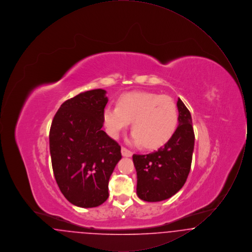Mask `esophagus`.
I'll return each instance as SVG.
<instances>
[{"instance_id":"esophagus-1","label":"esophagus","mask_w":252,"mask_h":252,"mask_svg":"<svg viewBox=\"0 0 252 252\" xmlns=\"http://www.w3.org/2000/svg\"><path fill=\"white\" fill-rule=\"evenodd\" d=\"M121 152H122V155L124 157H131L132 154H133L130 150H128V149L126 148V147H122Z\"/></svg>"}]
</instances>
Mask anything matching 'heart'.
Wrapping results in <instances>:
<instances>
[{
    "label": "heart",
    "instance_id": "obj_1",
    "mask_svg": "<svg viewBox=\"0 0 252 252\" xmlns=\"http://www.w3.org/2000/svg\"><path fill=\"white\" fill-rule=\"evenodd\" d=\"M103 122L112 138H118L131 122L132 143L154 149L166 144L176 131L179 111L170 96L132 92L120 96L117 107L104 109Z\"/></svg>",
    "mask_w": 252,
    "mask_h": 252
}]
</instances>
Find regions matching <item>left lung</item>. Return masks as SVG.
<instances>
[{
  "instance_id": "left-lung-1",
  "label": "left lung",
  "mask_w": 252,
  "mask_h": 252,
  "mask_svg": "<svg viewBox=\"0 0 252 252\" xmlns=\"http://www.w3.org/2000/svg\"><path fill=\"white\" fill-rule=\"evenodd\" d=\"M179 126L166 144L146 155L134 154L137 195L147 202L170 198L186 182L192 164L194 133L189 109L179 98Z\"/></svg>"
}]
</instances>
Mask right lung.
I'll return each instance as SVG.
<instances>
[{"instance_id":"add662e5","label":"right lung","mask_w":252,"mask_h":252,"mask_svg":"<svg viewBox=\"0 0 252 252\" xmlns=\"http://www.w3.org/2000/svg\"><path fill=\"white\" fill-rule=\"evenodd\" d=\"M106 93L92 90L65 101L50 128L55 179L66 199L81 208L108 199V180L122 158L120 145L102 130Z\"/></svg>"}]
</instances>
